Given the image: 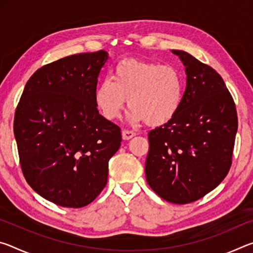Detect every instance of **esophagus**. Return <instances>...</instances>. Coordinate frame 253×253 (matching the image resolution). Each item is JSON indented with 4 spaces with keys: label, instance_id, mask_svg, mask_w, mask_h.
Instances as JSON below:
<instances>
[{
    "label": "esophagus",
    "instance_id": "1",
    "mask_svg": "<svg viewBox=\"0 0 253 253\" xmlns=\"http://www.w3.org/2000/svg\"><path fill=\"white\" fill-rule=\"evenodd\" d=\"M122 135H123V139H125V140H128V139H130V138H132V137H134L136 134L132 130H127V129H124L123 130V132H122Z\"/></svg>",
    "mask_w": 253,
    "mask_h": 253
}]
</instances>
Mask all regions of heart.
Listing matches in <instances>:
<instances>
[{
  "instance_id": "heart-1",
  "label": "heart",
  "mask_w": 253,
  "mask_h": 253,
  "mask_svg": "<svg viewBox=\"0 0 253 253\" xmlns=\"http://www.w3.org/2000/svg\"><path fill=\"white\" fill-rule=\"evenodd\" d=\"M185 81L173 65L123 60L115 66L111 79L105 78L95 90V104L106 119L121 116L128 98V118L161 126L175 117L181 108Z\"/></svg>"
}]
</instances>
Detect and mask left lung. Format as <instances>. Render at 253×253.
<instances>
[{
	"mask_svg": "<svg viewBox=\"0 0 253 253\" xmlns=\"http://www.w3.org/2000/svg\"><path fill=\"white\" fill-rule=\"evenodd\" d=\"M185 66L186 88L175 117L148 132V185L163 200L186 204L223 181L232 164L238 116L222 77L193 55L172 50Z\"/></svg>",
	"mask_w": 253,
	"mask_h": 253,
	"instance_id": "8db88e82",
	"label": "left lung"
}]
</instances>
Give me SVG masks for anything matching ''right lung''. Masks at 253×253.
<instances>
[{"instance_id":"right-lung-1","label":"right lung","mask_w":253,"mask_h":253,"mask_svg":"<svg viewBox=\"0 0 253 253\" xmlns=\"http://www.w3.org/2000/svg\"><path fill=\"white\" fill-rule=\"evenodd\" d=\"M104 50L59 59L25 84L14 115L21 169L38 194L63 208H83L104 190L121 128L95 104Z\"/></svg>"}]
</instances>
